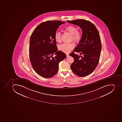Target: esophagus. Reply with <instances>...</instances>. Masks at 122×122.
Listing matches in <instances>:
<instances>
[{"label":"esophagus","instance_id":"1","mask_svg":"<svg viewBox=\"0 0 122 122\" xmlns=\"http://www.w3.org/2000/svg\"><path fill=\"white\" fill-rule=\"evenodd\" d=\"M66 57H68V56H69V54H68V53H66Z\"/></svg>","mask_w":122,"mask_h":122}]
</instances>
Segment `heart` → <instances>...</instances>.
<instances>
[{
  "label": "heart",
  "mask_w": 122,
  "mask_h": 122,
  "mask_svg": "<svg viewBox=\"0 0 122 122\" xmlns=\"http://www.w3.org/2000/svg\"><path fill=\"white\" fill-rule=\"evenodd\" d=\"M64 30L72 35L71 40H73L75 42L78 43L81 41L82 38V34L81 31L77 30L76 26L73 25H69L65 28ZM55 40L58 43L61 41V34L59 31H56L54 34ZM74 47V43H63L59 46L58 49L60 51L65 53H69L71 50Z\"/></svg>",
  "instance_id": "b5f03b06"
}]
</instances>
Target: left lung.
Returning <instances> with one entry per match:
<instances>
[{"label":"left lung","instance_id":"1","mask_svg":"<svg viewBox=\"0 0 122 122\" xmlns=\"http://www.w3.org/2000/svg\"><path fill=\"white\" fill-rule=\"evenodd\" d=\"M78 25L82 30V38L74 52L70 56L74 58L71 65V71L79 76H85L91 74L99 63L101 51V42L99 31L94 25L84 19L67 21Z\"/></svg>","mask_w":122,"mask_h":122}]
</instances>
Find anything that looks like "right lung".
<instances>
[{
	"label": "right lung",
	"mask_w": 122,
	"mask_h": 122,
	"mask_svg": "<svg viewBox=\"0 0 122 122\" xmlns=\"http://www.w3.org/2000/svg\"><path fill=\"white\" fill-rule=\"evenodd\" d=\"M65 22L48 21L40 23L30 36L29 57L35 72L46 78L52 77L57 73L58 64L66 57L61 51H58L55 33ZM53 54L56 56L53 57Z\"/></svg>",
	"instance_id": "obj_1"
}]
</instances>
